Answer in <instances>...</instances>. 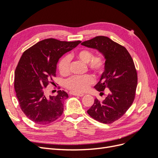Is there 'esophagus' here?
I'll return each instance as SVG.
<instances>
[{"label":"esophagus","instance_id":"obj_1","mask_svg":"<svg viewBox=\"0 0 158 158\" xmlns=\"http://www.w3.org/2000/svg\"><path fill=\"white\" fill-rule=\"evenodd\" d=\"M70 94L73 95H76V96H80V97H82L83 95H84V94H78V93H75L73 92H70Z\"/></svg>","mask_w":158,"mask_h":158}]
</instances>
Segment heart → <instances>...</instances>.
<instances>
[{
	"label": "heart",
	"mask_w": 158,
	"mask_h": 158,
	"mask_svg": "<svg viewBox=\"0 0 158 158\" xmlns=\"http://www.w3.org/2000/svg\"><path fill=\"white\" fill-rule=\"evenodd\" d=\"M78 59L88 63V69L97 74H102L106 67V61L101 56H94L93 52L88 49H82L76 53ZM71 57L67 55L63 57L59 63V70L62 75L68 74L70 71ZM94 83V78L89 74L84 76H74L65 81L66 87L75 93L85 92L89 85Z\"/></svg>",
	"instance_id": "heart-1"
}]
</instances>
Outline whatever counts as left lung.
I'll use <instances>...</instances> for the list:
<instances>
[{
	"label": "left lung",
	"instance_id": "8db88e82",
	"mask_svg": "<svg viewBox=\"0 0 158 158\" xmlns=\"http://www.w3.org/2000/svg\"><path fill=\"white\" fill-rule=\"evenodd\" d=\"M81 45L97 49L106 59V67L94 88L109 94L100 102L95 99L88 111L89 115L100 123L110 124L120 118L134 102L138 76L135 63L125 47L106 36H97Z\"/></svg>",
	"mask_w": 158,
	"mask_h": 158
}]
</instances>
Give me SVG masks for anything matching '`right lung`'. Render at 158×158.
Here are the masks:
<instances>
[{
  "label": "right lung",
  "instance_id": "right-lung-1",
  "mask_svg": "<svg viewBox=\"0 0 158 158\" xmlns=\"http://www.w3.org/2000/svg\"><path fill=\"white\" fill-rule=\"evenodd\" d=\"M80 43L49 38L37 43L22 55L15 70L14 88L22 111L36 124H49L63 114L67 93L59 90L55 96H47L45 88L54 83L59 59Z\"/></svg>",
  "mask_w": 158,
  "mask_h": 158
}]
</instances>
